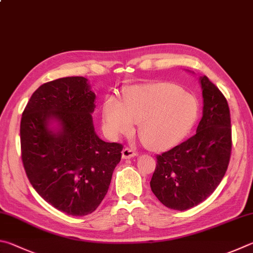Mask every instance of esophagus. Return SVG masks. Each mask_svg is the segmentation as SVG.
I'll list each match as a JSON object with an SVG mask.
<instances>
[{
  "label": "esophagus",
  "mask_w": 253,
  "mask_h": 253,
  "mask_svg": "<svg viewBox=\"0 0 253 253\" xmlns=\"http://www.w3.org/2000/svg\"><path fill=\"white\" fill-rule=\"evenodd\" d=\"M136 156V151L132 150L130 148H124L123 151H122V157L123 159H130L132 157H135Z\"/></svg>",
  "instance_id": "1"
}]
</instances>
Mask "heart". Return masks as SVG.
I'll return each mask as SVG.
<instances>
[{"mask_svg": "<svg viewBox=\"0 0 253 253\" xmlns=\"http://www.w3.org/2000/svg\"><path fill=\"white\" fill-rule=\"evenodd\" d=\"M198 116L194 96L171 83L136 85L123 95L122 103L108 97L104 103V126L113 136L130 132L138 123V136L146 147L163 150L189 134Z\"/></svg>", "mask_w": 253, "mask_h": 253, "instance_id": "1", "label": "heart"}]
</instances>
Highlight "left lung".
I'll return each instance as SVG.
<instances>
[{
  "mask_svg": "<svg viewBox=\"0 0 253 253\" xmlns=\"http://www.w3.org/2000/svg\"><path fill=\"white\" fill-rule=\"evenodd\" d=\"M203 89V117L196 134L157 156L150 188L168 208L183 211L212 194L227 171L231 155V121L228 102L207 76Z\"/></svg>",
  "mask_w": 253,
  "mask_h": 253,
  "instance_id": "left-lung-1",
  "label": "left lung"
}]
</instances>
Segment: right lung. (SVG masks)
I'll return each instance as SVG.
<instances>
[{"label":"right lung","mask_w":253,"mask_h":253,"mask_svg":"<svg viewBox=\"0 0 253 253\" xmlns=\"http://www.w3.org/2000/svg\"><path fill=\"white\" fill-rule=\"evenodd\" d=\"M95 98L85 77H64L40 86L22 114L26 176L46 203L70 215L97 209L122 158L123 145L95 132Z\"/></svg>","instance_id":"1"}]
</instances>
